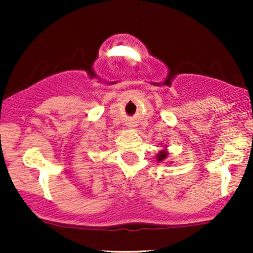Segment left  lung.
<instances>
[{
    "label": "left lung",
    "mask_w": 253,
    "mask_h": 253,
    "mask_svg": "<svg viewBox=\"0 0 253 253\" xmlns=\"http://www.w3.org/2000/svg\"><path fill=\"white\" fill-rule=\"evenodd\" d=\"M167 155H168L167 152H160L159 155H158V160H159V162H162V160H164L165 158H167Z\"/></svg>",
    "instance_id": "obj_1"
}]
</instances>
